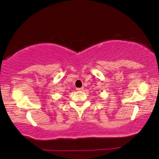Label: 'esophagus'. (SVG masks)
<instances>
[{
    "label": "esophagus",
    "instance_id": "1",
    "mask_svg": "<svg viewBox=\"0 0 159 159\" xmlns=\"http://www.w3.org/2000/svg\"><path fill=\"white\" fill-rule=\"evenodd\" d=\"M77 90H79V91H82V90H83V88H77Z\"/></svg>",
    "mask_w": 159,
    "mask_h": 159
}]
</instances>
